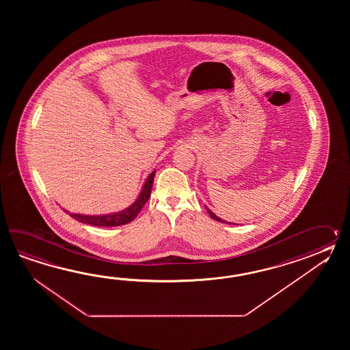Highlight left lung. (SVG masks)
<instances>
[{"label": "left lung", "mask_w": 350, "mask_h": 350, "mask_svg": "<svg viewBox=\"0 0 350 350\" xmlns=\"http://www.w3.org/2000/svg\"><path fill=\"white\" fill-rule=\"evenodd\" d=\"M205 208H206V210H208V215L211 216V217H213V219H214V220H216V221H220V223H225V224H231V223H228V221H226V220H223V219H221V217H219V216H216L215 214H214V213H213V211H211V210H210V208H208V206H205Z\"/></svg>", "instance_id": "left-lung-1"}]
</instances>
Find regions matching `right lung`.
<instances>
[{"mask_svg":"<svg viewBox=\"0 0 350 350\" xmlns=\"http://www.w3.org/2000/svg\"><path fill=\"white\" fill-rule=\"evenodd\" d=\"M157 170L150 172L149 176L145 180L144 185L142 187V191L136 200L129 206L118 213L112 214H103V215H85V214H76V213H70L71 217L76 219L79 223L88 224V225H94V226H100V228H110V226H120L125 224L133 221L137 214L142 211V206L149 200L151 195V189L154 184V176H155ZM66 211V210H65ZM68 213V211H66Z\"/></svg>","mask_w":350,"mask_h":350,"instance_id":"obj_1","label":"right lung"}]
</instances>
